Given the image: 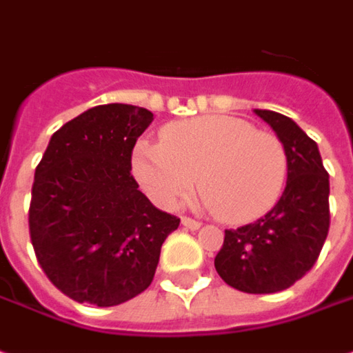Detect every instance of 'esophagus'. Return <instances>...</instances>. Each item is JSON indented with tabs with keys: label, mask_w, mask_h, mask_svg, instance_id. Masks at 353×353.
<instances>
[{
	"label": "esophagus",
	"mask_w": 353,
	"mask_h": 353,
	"mask_svg": "<svg viewBox=\"0 0 353 353\" xmlns=\"http://www.w3.org/2000/svg\"><path fill=\"white\" fill-rule=\"evenodd\" d=\"M181 226L189 228V230H199V228H201V222H196V220H193V218L189 216H183L181 218Z\"/></svg>",
	"instance_id": "1"
}]
</instances>
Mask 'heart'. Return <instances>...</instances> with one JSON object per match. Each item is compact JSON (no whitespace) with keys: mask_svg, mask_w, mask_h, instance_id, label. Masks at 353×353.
I'll use <instances>...</instances> for the list:
<instances>
[{"mask_svg":"<svg viewBox=\"0 0 353 353\" xmlns=\"http://www.w3.org/2000/svg\"><path fill=\"white\" fill-rule=\"evenodd\" d=\"M133 174L164 208L185 199L199 176L203 207L228 222H249L276 203L288 158L276 135L237 117L207 116L168 125L158 145H137Z\"/></svg>","mask_w":353,"mask_h":353,"instance_id":"heart-1","label":"heart"}]
</instances>
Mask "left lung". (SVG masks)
Returning a JSON list of instances; mask_svg holds the SVG:
<instances>
[{"instance_id":"8db88e82","label":"left lung","mask_w":353,"mask_h":353,"mask_svg":"<svg viewBox=\"0 0 353 353\" xmlns=\"http://www.w3.org/2000/svg\"><path fill=\"white\" fill-rule=\"evenodd\" d=\"M255 114L284 145L286 187L265 216L226 230L214 267L228 286L239 292L274 294L296 284L315 265L330 224V187L317 143L294 119L270 110Z\"/></svg>"}]
</instances>
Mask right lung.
<instances>
[{"label": "right lung", "mask_w": 353, "mask_h": 353, "mask_svg": "<svg viewBox=\"0 0 353 353\" xmlns=\"http://www.w3.org/2000/svg\"><path fill=\"white\" fill-rule=\"evenodd\" d=\"M152 112L104 104L52 135L36 166L28 228L50 282L79 303L112 307L150 286L179 218L157 208L131 176Z\"/></svg>", "instance_id": "1"}]
</instances>
